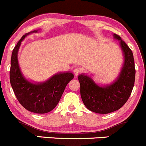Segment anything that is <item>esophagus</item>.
Listing matches in <instances>:
<instances>
[{
    "mask_svg": "<svg viewBox=\"0 0 146 146\" xmlns=\"http://www.w3.org/2000/svg\"><path fill=\"white\" fill-rule=\"evenodd\" d=\"M80 72H81V69H80V68H75L73 69V73H74V75L76 76H77Z\"/></svg>",
    "mask_w": 146,
    "mask_h": 146,
    "instance_id": "1",
    "label": "esophagus"
}]
</instances>
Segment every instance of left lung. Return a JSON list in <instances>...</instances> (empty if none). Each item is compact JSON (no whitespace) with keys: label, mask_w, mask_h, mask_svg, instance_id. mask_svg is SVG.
I'll list each match as a JSON object with an SVG mask.
<instances>
[{"label":"left lung","mask_w":146,"mask_h":146,"mask_svg":"<svg viewBox=\"0 0 146 146\" xmlns=\"http://www.w3.org/2000/svg\"><path fill=\"white\" fill-rule=\"evenodd\" d=\"M114 38L120 41L119 44L124 56L123 67L115 81L100 86L87 75L80 74L78 77L84 104L89 110L98 114H108L123 107L134 85L136 70L133 53L119 35L114 34Z\"/></svg>","instance_id":"8db88e82"}]
</instances>
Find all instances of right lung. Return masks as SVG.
Returning a JSON list of instances; mask_svg holds the SVG:
<instances>
[{
  "label": "right lung",
  "instance_id": "obj_1",
  "mask_svg": "<svg viewBox=\"0 0 146 146\" xmlns=\"http://www.w3.org/2000/svg\"><path fill=\"white\" fill-rule=\"evenodd\" d=\"M34 30L22 36L13 48L10 70V81L17 100L26 110L36 114H45L58 104L66 85L74 78L70 72L58 73L46 81L39 83L29 82L23 76L18 64V54L21 42Z\"/></svg>",
  "mask_w": 146,
  "mask_h": 146
}]
</instances>
